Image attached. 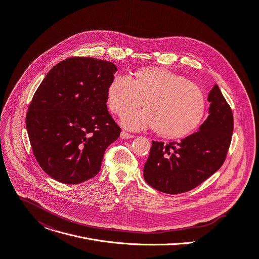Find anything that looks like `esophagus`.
Masks as SVG:
<instances>
[{
  "label": "esophagus",
  "mask_w": 259,
  "mask_h": 259,
  "mask_svg": "<svg viewBox=\"0 0 259 259\" xmlns=\"http://www.w3.org/2000/svg\"><path fill=\"white\" fill-rule=\"evenodd\" d=\"M133 137H134V135H132L130 133H127L125 131L121 132V138H123V139H129V138H133Z\"/></svg>",
  "instance_id": "34e87169"
}]
</instances>
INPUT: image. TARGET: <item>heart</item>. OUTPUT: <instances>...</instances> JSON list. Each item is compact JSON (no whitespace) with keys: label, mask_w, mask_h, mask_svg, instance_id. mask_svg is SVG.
<instances>
[{"label":"heart","mask_w":259,"mask_h":259,"mask_svg":"<svg viewBox=\"0 0 259 259\" xmlns=\"http://www.w3.org/2000/svg\"><path fill=\"white\" fill-rule=\"evenodd\" d=\"M106 101L116 115L124 116L144 105L145 110L125 116L129 130L154 128V132L177 139L195 131L206 113L203 92L194 83L167 69L147 67L134 72L132 79L115 75L107 85Z\"/></svg>","instance_id":"obj_1"}]
</instances>
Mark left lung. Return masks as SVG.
<instances>
[{
    "label": "left lung",
    "instance_id": "8db88e82",
    "mask_svg": "<svg viewBox=\"0 0 259 259\" xmlns=\"http://www.w3.org/2000/svg\"><path fill=\"white\" fill-rule=\"evenodd\" d=\"M207 101L208 116L197 132L180 143L152 142L144 178L154 189L167 194L190 191L222 166L233 131L232 111L217 84Z\"/></svg>",
    "mask_w": 259,
    "mask_h": 259
}]
</instances>
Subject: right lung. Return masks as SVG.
Wrapping results in <instances>:
<instances>
[{
  "label": "right lung",
  "mask_w": 259,
  "mask_h": 259,
  "mask_svg": "<svg viewBox=\"0 0 259 259\" xmlns=\"http://www.w3.org/2000/svg\"><path fill=\"white\" fill-rule=\"evenodd\" d=\"M116 66L87 57L66 59L46 74L26 125L34 156L50 177L79 184L95 177L121 128L107 110L106 89Z\"/></svg>",
  "instance_id": "1"
}]
</instances>
